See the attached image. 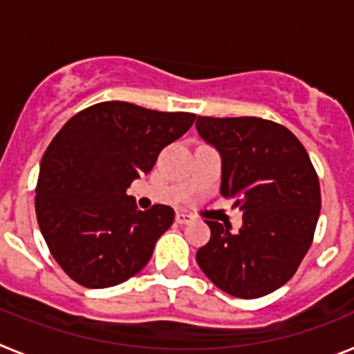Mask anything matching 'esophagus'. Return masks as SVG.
<instances>
[{"label":"esophagus","mask_w":354,"mask_h":354,"mask_svg":"<svg viewBox=\"0 0 354 354\" xmlns=\"http://www.w3.org/2000/svg\"><path fill=\"white\" fill-rule=\"evenodd\" d=\"M175 221H177L179 225H187L193 221V216L184 214V212H177V216H175Z\"/></svg>","instance_id":"obj_1"}]
</instances>
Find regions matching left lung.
<instances>
[{"mask_svg":"<svg viewBox=\"0 0 354 354\" xmlns=\"http://www.w3.org/2000/svg\"><path fill=\"white\" fill-rule=\"evenodd\" d=\"M195 126L221 158L220 193L243 211L239 232L207 221L211 239L196 262L230 296L261 298L289 282L310 248L321 211L317 174L301 142L280 124L198 117Z\"/></svg>","mask_w":354,"mask_h":354,"instance_id":"obj_1","label":"left lung"}]
</instances>
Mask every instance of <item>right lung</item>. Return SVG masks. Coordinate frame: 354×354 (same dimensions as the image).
Wrapping results in <instances>:
<instances>
[{
    "instance_id": "1",
    "label": "right lung",
    "mask_w": 354,
    "mask_h": 354,
    "mask_svg": "<svg viewBox=\"0 0 354 354\" xmlns=\"http://www.w3.org/2000/svg\"><path fill=\"white\" fill-rule=\"evenodd\" d=\"M195 117L109 101L80 111L56 134L40 162L35 211L53 257L74 282L104 289L145 268L175 212L161 204L140 211L126 192Z\"/></svg>"
}]
</instances>
